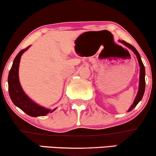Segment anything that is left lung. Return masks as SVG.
<instances>
[{
  "label": "left lung",
  "mask_w": 156,
  "mask_h": 156,
  "mask_svg": "<svg viewBox=\"0 0 156 156\" xmlns=\"http://www.w3.org/2000/svg\"><path fill=\"white\" fill-rule=\"evenodd\" d=\"M121 42L122 44H124V45L126 46L128 48L133 50V52L135 53V55H136L137 58H138V64H139L140 66V76H139V87H138V93H137L136 98H135L134 101H133V104H132V106L130 107V108L129 109L128 112L129 111L133 110V108L136 107V105L139 103L140 101L141 100L142 98H143L144 94V91H145V68L144 66L143 62H142L141 56H140L139 53H138V51L136 50V49L134 47L131 45V44H128L124 41H121Z\"/></svg>",
  "instance_id": "1"
}]
</instances>
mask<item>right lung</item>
I'll use <instances>...</instances> for the list:
<instances>
[{
	"label": "right lung",
	"instance_id": "obj_1",
	"mask_svg": "<svg viewBox=\"0 0 156 156\" xmlns=\"http://www.w3.org/2000/svg\"><path fill=\"white\" fill-rule=\"evenodd\" d=\"M27 47L22 49L15 58L12 66L9 73L8 76V85H9V94L12 101L16 107L23 110L25 113L32 117H37V116H45L49 112H52L53 110L44 108V107L38 105L30 98L22 89L19 81L18 77V69H19V64L22 54L28 49Z\"/></svg>",
	"mask_w": 156,
	"mask_h": 156
}]
</instances>
